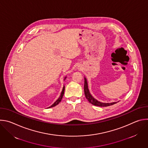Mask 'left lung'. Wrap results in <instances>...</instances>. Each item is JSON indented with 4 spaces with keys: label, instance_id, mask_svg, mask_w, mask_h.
Listing matches in <instances>:
<instances>
[{
    "label": "left lung",
    "instance_id": "left-lung-1",
    "mask_svg": "<svg viewBox=\"0 0 148 148\" xmlns=\"http://www.w3.org/2000/svg\"><path fill=\"white\" fill-rule=\"evenodd\" d=\"M84 94H85L86 97L88 99L89 102H90L91 103H92L94 105H95V106L108 107V106H110V105H114L116 103V102H112V103H102V102H100L98 101L95 98H94L89 92V90L88 88V84H87V79L86 78H84Z\"/></svg>",
    "mask_w": 148,
    "mask_h": 148
}]
</instances>
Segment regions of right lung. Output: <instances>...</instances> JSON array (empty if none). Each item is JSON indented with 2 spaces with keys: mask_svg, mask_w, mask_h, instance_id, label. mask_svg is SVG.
<instances>
[{
  "mask_svg": "<svg viewBox=\"0 0 148 148\" xmlns=\"http://www.w3.org/2000/svg\"><path fill=\"white\" fill-rule=\"evenodd\" d=\"M64 90H65V87H64H64H63V88H62V92H61V93L60 97L58 98V99L51 105V106H50V107H49L48 108H51V107H55L56 105H58V104L61 102V99H62V98L63 95H64Z\"/></svg>",
  "mask_w": 148,
  "mask_h": 148,
  "instance_id": "1",
  "label": "right lung"
}]
</instances>
